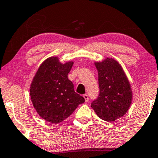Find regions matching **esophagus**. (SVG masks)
<instances>
[{
  "instance_id": "34e87169",
  "label": "esophagus",
  "mask_w": 158,
  "mask_h": 158,
  "mask_svg": "<svg viewBox=\"0 0 158 158\" xmlns=\"http://www.w3.org/2000/svg\"><path fill=\"white\" fill-rule=\"evenodd\" d=\"M83 98L85 99V102H87L89 101V96H88V94H83Z\"/></svg>"
}]
</instances>
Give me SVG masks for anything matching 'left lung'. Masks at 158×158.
<instances>
[{
    "mask_svg": "<svg viewBox=\"0 0 158 158\" xmlns=\"http://www.w3.org/2000/svg\"><path fill=\"white\" fill-rule=\"evenodd\" d=\"M94 64L98 72L100 94L91 106L102 120L114 122L122 117L131 105L130 83L116 60L107 58Z\"/></svg>",
    "mask_w": 158,
    "mask_h": 158,
    "instance_id": "8db88e82",
    "label": "left lung"
}]
</instances>
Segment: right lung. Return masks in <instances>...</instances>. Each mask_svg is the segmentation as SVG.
<instances>
[{
  "instance_id": "right-lung-1",
  "label": "right lung",
  "mask_w": 158,
  "mask_h": 158,
  "mask_svg": "<svg viewBox=\"0 0 158 158\" xmlns=\"http://www.w3.org/2000/svg\"><path fill=\"white\" fill-rule=\"evenodd\" d=\"M73 63L61 64L58 57H50L41 64L33 78L30 87L33 106L41 117L50 123L63 122L85 102L68 79Z\"/></svg>"
}]
</instances>
